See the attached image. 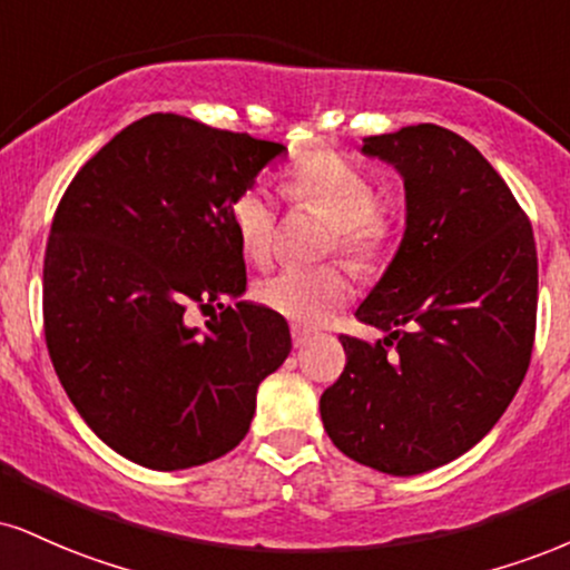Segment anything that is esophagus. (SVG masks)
Masks as SVG:
<instances>
[{
    "mask_svg": "<svg viewBox=\"0 0 570 570\" xmlns=\"http://www.w3.org/2000/svg\"><path fill=\"white\" fill-rule=\"evenodd\" d=\"M313 337H315L313 328H307L303 324H292V342H294V347H305Z\"/></svg>",
    "mask_w": 570,
    "mask_h": 570,
    "instance_id": "esophagus-1",
    "label": "esophagus"
}]
</instances>
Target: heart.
I'll list each match as a JSON object with an SVG mask.
<instances>
[{"label":"heart","mask_w":570,"mask_h":570,"mask_svg":"<svg viewBox=\"0 0 570 570\" xmlns=\"http://www.w3.org/2000/svg\"><path fill=\"white\" fill-rule=\"evenodd\" d=\"M286 198L305 204L332 219L328 249H340L358 267H372L393 238V219L380 204L374 177L358 164L332 150H313L284 175ZM230 223L238 246L252 263H267L276 246V212L263 190L252 188L233 198ZM255 297L267 311L318 324L351 297V276L342 265H286L255 286Z\"/></svg>","instance_id":"heart-1"}]
</instances>
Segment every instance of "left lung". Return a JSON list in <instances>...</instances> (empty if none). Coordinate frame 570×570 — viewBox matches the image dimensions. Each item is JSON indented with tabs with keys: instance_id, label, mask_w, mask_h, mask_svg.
Wrapping results in <instances>:
<instances>
[{
	"instance_id": "8db88e82",
	"label": "left lung",
	"mask_w": 570,
	"mask_h": 570,
	"mask_svg": "<svg viewBox=\"0 0 570 570\" xmlns=\"http://www.w3.org/2000/svg\"><path fill=\"white\" fill-rule=\"evenodd\" d=\"M406 190V230L355 311L385 340L340 337L345 372L321 420L345 456L387 475L454 462L528 372L537 332L533 230L481 150L438 125L363 137Z\"/></svg>"
}]
</instances>
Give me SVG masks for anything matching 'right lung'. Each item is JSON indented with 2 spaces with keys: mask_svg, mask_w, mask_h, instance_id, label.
Returning <instances> with one entry per match:
<instances>
[{
  "mask_svg": "<svg viewBox=\"0 0 570 570\" xmlns=\"http://www.w3.org/2000/svg\"><path fill=\"white\" fill-rule=\"evenodd\" d=\"M286 146L177 114L121 129L73 177L45 255L55 374L102 443L148 470H188L249 433L257 387L292 351L284 315L239 299L233 198ZM190 304L224 311L188 327Z\"/></svg>",
  "mask_w": 570,
  "mask_h": 570,
  "instance_id": "add662e5",
  "label": "right lung"
}]
</instances>
